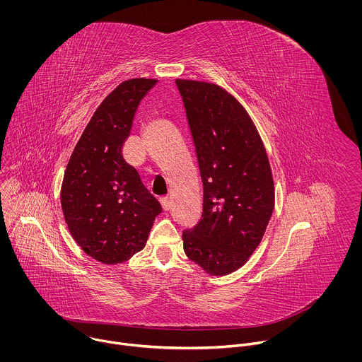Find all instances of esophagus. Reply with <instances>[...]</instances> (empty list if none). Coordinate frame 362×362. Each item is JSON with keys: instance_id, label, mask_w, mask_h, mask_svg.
<instances>
[{"instance_id": "esophagus-1", "label": "esophagus", "mask_w": 362, "mask_h": 362, "mask_svg": "<svg viewBox=\"0 0 362 362\" xmlns=\"http://www.w3.org/2000/svg\"><path fill=\"white\" fill-rule=\"evenodd\" d=\"M160 204H161V206H163L164 210H168V209L171 207V202H170L168 198H161V199H160Z\"/></svg>"}]
</instances>
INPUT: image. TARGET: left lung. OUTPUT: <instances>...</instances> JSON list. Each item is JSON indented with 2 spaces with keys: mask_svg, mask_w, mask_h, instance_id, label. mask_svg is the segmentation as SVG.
Here are the masks:
<instances>
[{
  "mask_svg": "<svg viewBox=\"0 0 362 362\" xmlns=\"http://www.w3.org/2000/svg\"><path fill=\"white\" fill-rule=\"evenodd\" d=\"M204 182V211L182 231L184 251L214 276L241 267L274 209L269 158L247 111L217 85L175 81Z\"/></svg>",
  "mask_w": 362,
  "mask_h": 362,
  "instance_id": "left-lung-1",
  "label": "left lung"
}]
</instances>
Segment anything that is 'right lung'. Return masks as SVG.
I'll return each instance as SVG.
<instances>
[{"label":"right lung","mask_w":362,"mask_h":362,"mask_svg":"<svg viewBox=\"0 0 362 362\" xmlns=\"http://www.w3.org/2000/svg\"><path fill=\"white\" fill-rule=\"evenodd\" d=\"M155 79H129L98 107L66 165L61 206L76 244L92 258L121 263L142 251L161 205L122 156L132 121Z\"/></svg>","instance_id":"add662e5"}]
</instances>
